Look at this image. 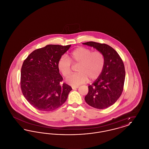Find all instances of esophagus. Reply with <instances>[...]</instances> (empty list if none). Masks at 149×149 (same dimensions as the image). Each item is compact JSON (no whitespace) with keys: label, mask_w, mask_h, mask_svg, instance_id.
<instances>
[{"label":"esophagus","mask_w":149,"mask_h":149,"mask_svg":"<svg viewBox=\"0 0 149 149\" xmlns=\"http://www.w3.org/2000/svg\"><path fill=\"white\" fill-rule=\"evenodd\" d=\"M79 88V86H72V89H76Z\"/></svg>","instance_id":"esophagus-1"}]
</instances>
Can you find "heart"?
<instances>
[{
  "label": "heart",
  "instance_id": "obj_1",
  "mask_svg": "<svg viewBox=\"0 0 149 149\" xmlns=\"http://www.w3.org/2000/svg\"><path fill=\"white\" fill-rule=\"evenodd\" d=\"M71 61L78 64L76 74H72L66 79V82L72 86L85 83L88 79L93 81L99 78L104 68L105 58L100 51H94L88 48L80 47L73 50L69 58L63 55L57 62V68L64 77L71 73Z\"/></svg>",
  "mask_w": 149,
  "mask_h": 149
}]
</instances>
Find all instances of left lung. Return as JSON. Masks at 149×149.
Returning a JSON list of instances; mask_svg holds the SVG:
<instances>
[{
	"label": "left lung",
	"instance_id": "obj_1",
	"mask_svg": "<svg viewBox=\"0 0 149 149\" xmlns=\"http://www.w3.org/2000/svg\"><path fill=\"white\" fill-rule=\"evenodd\" d=\"M101 52L105 58L103 70L92 85L85 97L88 104L97 109L113 105L122 93L125 79L123 63L118 54L110 46L95 42L83 43Z\"/></svg>",
	"mask_w": 149,
	"mask_h": 149
}]
</instances>
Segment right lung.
Masks as SVG:
<instances>
[{
    "mask_svg": "<svg viewBox=\"0 0 149 149\" xmlns=\"http://www.w3.org/2000/svg\"><path fill=\"white\" fill-rule=\"evenodd\" d=\"M70 46L48 45L33 51L24 61L21 72L22 92L36 109L52 111L61 106L68 98L72 88L61 84L63 78L57 62Z\"/></svg>",
    "mask_w": 149,
    "mask_h": 149,
    "instance_id": "obj_1",
    "label": "right lung"
}]
</instances>
